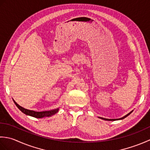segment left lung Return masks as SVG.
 Wrapping results in <instances>:
<instances>
[{"mask_svg": "<svg viewBox=\"0 0 150 150\" xmlns=\"http://www.w3.org/2000/svg\"><path fill=\"white\" fill-rule=\"evenodd\" d=\"M132 111H132L131 112H129V113L127 114L126 115L124 116V117H122V118H120V119H105V118H103V117H98V118H100V119H103V120H109V121H111V120H121V119H124V118H126L127 116H128L129 114H131V113H132Z\"/></svg>", "mask_w": 150, "mask_h": 150, "instance_id": "left-lung-1", "label": "left lung"}]
</instances>
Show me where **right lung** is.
I'll return each mask as SVG.
<instances>
[{
	"mask_svg": "<svg viewBox=\"0 0 150 150\" xmlns=\"http://www.w3.org/2000/svg\"><path fill=\"white\" fill-rule=\"evenodd\" d=\"M14 103L15 104L16 106L20 110L22 113H24V114L27 115H30L31 117H35V118H43V117H50L53 115H55L59 111V108L55 110H50V111H35L33 110H27L25 109V108H22V106H19V105L16 103V102L13 100Z\"/></svg>",
	"mask_w": 150,
	"mask_h": 150,
	"instance_id": "1",
	"label": "right lung"
}]
</instances>
